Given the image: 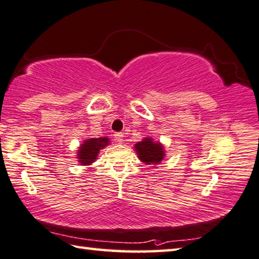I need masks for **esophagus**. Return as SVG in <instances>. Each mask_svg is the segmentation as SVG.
<instances>
[{
	"label": "esophagus",
	"mask_w": 259,
	"mask_h": 259,
	"mask_svg": "<svg viewBox=\"0 0 259 259\" xmlns=\"http://www.w3.org/2000/svg\"><path fill=\"white\" fill-rule=\"evenodd\" d=\"M115 141L117 143H122V141H124V135H122L121 133H116L115 134Z\"/></svg>",
	"instance_id": "34e87169"
}]
</instances>
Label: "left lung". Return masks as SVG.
I'll list each match as a JSON object with an SVG mask.
<instances>
[{
  "instance_id": "obj_1",
  "label": "left lung",
  "mask_w": 259,
  "mask_h": 259,
  "mask_svg": "<svg viewBox=\"0 0 259 259\" xmlns=\"http://www.w3.org/2000/svg\"><path fill=\"white\" fill-rule=\"evenodd\" d=\"M139 159L147 165L160 164L165 158V149L160 142H155L151 138L143 139L134 146Z\"/></svg>"
}]
</instances>
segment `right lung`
Returning <instances> with one entry per match:
<instances>
[{
	"label": "right lung",
	"instance_id": "right-lung-1",
	"mask_svg": "<svg viewBox=\"0 0 259 259\" xmlns=\"http://www.w3.org/2000/svg\"><path fill=\"white\" fill-rule=\"evenodd\" d=\"M109 142L110 141L108 138L86 139L77 150V158H78L79 164L81 166H89L92 164L98 158L100 150L107 147Z\"/></svg>",
	"mask_w": 259,
	"mask_h": 259
}]
</instances>
